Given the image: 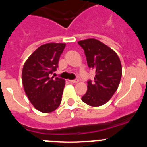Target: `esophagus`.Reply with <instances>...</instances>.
<instances>
[{"instance_id": "obj_1", "label": "esophagus", "mask_w": 147, "mask_h": 147, "mask_svg": "<svg viewBox=\"0 0 147 147\" xmlns=\"http://www.w3.org/2000/svg\"><path fill=\"white\" fill-rule=\"evenodd\" d=\"M70 82L71 83H77L79 82V80H69Z\"/></svg>"}]
</instances>
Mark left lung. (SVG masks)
<instances>
[{"mask_svg": "<svg viewBox=\"0 0 147 147\" xmlns=\"http://www.w3.org/2000/svg\"><path fill=\"white\" fill-rule=\"evenodd\" d=\"M78 43L85 51L88 65L96 71L94 81L88 82V90L82 100L92 107L107 103L119 88L122 75L120 59L107 45L96 39H87Z\"/></svg>", "mask_w": 147, "mask_h": 147, "instance_id": "left-lung-1", "label": "left lung"}]
</instances>
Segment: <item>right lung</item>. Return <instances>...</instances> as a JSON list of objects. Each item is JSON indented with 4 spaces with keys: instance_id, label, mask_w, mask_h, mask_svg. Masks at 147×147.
I'll list each match as a JSON object with an SVG mask.
<instances>
[{
    "instance_id": "1",
    "label": "right lung",
    "mask_w": 147,
    "mask_h": 147,
    "mask_svg": "<svg viewBox=\"0 0 147 147\" xmlns=\"http://www.w3.org/2000/svg\"><path fill=\"white\" fill-rule=\"evenodd\" d=\"M65 43L43 44L35 50L23 65L22 82L30 102L42 113L53 112L62 101L65 81L50 77L58 67Z\"/></svg>"
}]
</instances>
